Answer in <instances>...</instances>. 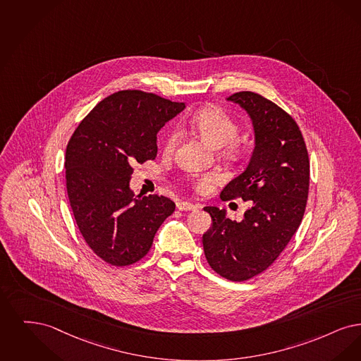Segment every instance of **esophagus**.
<instances>
[{"label": "esophagus", "mask_w": 361, "mask_h": 361, "mask_svg": "<svg viewBox=\"0 0 361 361\" xmlns=\"http://www.w3.org/2000/svg\"><path fill=\"white\" fill-rule=\"evenodd\" d=\"M176 207H178V210H180V212H190V210H197L200 206H198V204H191V202H188V201H180V202L176 204Z\"/></svg>", "instance_id": "esophagus-1"}]
</instances>
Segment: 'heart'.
Masks as SVG:
<instances>
[{
	"instance_id": "b5f03b06",
	"label": "heart",
	"mask_w": 361,
	"mask_h": 361,
	"mask_svg": "<svg viewBox=\"0 0 361 361\" xmlns=\"http://www.w3.org/2000/svg\"><path fill=\"white\" fill-rule=\"evenodd\" d=\"M188 124L212 148H221L225 157L231 159L241 157L244 147L240 141L235 140L238 126L225 110L213 105L204 106L188 116ZM179 136L180 132L178 126L170 128L163 141L164 152H173L179 141ZM217 179L216 173L194 175L190 179V183L197 191L206 192Z\"/></svg>"
}]
</instances>
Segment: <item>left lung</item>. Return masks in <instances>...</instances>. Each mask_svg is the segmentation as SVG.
Here are the masks:
<instances>
[{"instance_id": "1", "label": "left lung", "mask_w": 361, "mask_h": 361, "mask_svg": "<svg viewBox=\"0 0 361 361\" xmlns=\"http://www.w3.org/2000/svg\"><path fill=\"white\" fill-rule=\"evenodd\" d=\"M251 117L255 149L247 169L221 191L222 201L243 198L251 207L241 221L206 206L212 228L202 237L204 256L219 275L244 282L271 266L295 235L303 219L310 161L295 120L263 95L228 97Z\"/></svg>"}]
</instances>
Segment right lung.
<instances>
[{"label": "right lung", "mask_w": 361, "mask_h": 361, "mask_svg": "<svg viewBox=\"0 0 361 361\" xmlns=\"http://www.w3.org/2000/svg\"><path fill=\"white\" fill-rule=\"evenodd\" d=\"M185 108L154 93L121 90L102 99L67 144L66 188L79 232L111 266L141 260L175 210L167 197H135L129 180L133 163L157 157L159 129Z\"/></svg>", "instance_id": "1"}]
</instances>
